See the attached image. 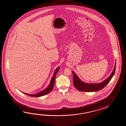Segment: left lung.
Listing matches in <instances>:
<instances>
[{"label":"left lung","mask_w":126,"mask_h":126,"mask_svg":"<svg viewBox=\"0 0 126 126\" xmlns=\"http://www.w3.org/2000/svg\"><path fill=\"white\" fill-rule=\"evenodd\" d=\"M116 69V63L115 64L114 68L113 70V71L110 75V77L107 78L106 80L103 81L102 82L99 83H94V84H90L84 82L80 80L78 78V76L72 71L73 74V85L75 88L78 90L81 91L85 92H94L99 91L104 88L112 78L113 76L115 73Z\"/></svg>","instance_id":"8db88e82"}]
</instances>
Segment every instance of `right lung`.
Instances as JSON below:
<instances>
[{
    "label": "right lung",
    "mask_w": 126,
    "mask_h": 126,
    "mask_svg": "<svg viewBox=\"0 0 126 126\" xmlns=\"http://www.w3.org/2000/svg\"><path fill=\"white\" fill-rule=\"evenodd\" d=\"M59 69V67H58L56 69V70L55 71V72H54L53 76L52 77V79H51L50 84L49 85V86L46 89L42 91H40V92L38 93L37 94H27V93H25L23 92V93L26 94H27V95L33 97H38L42 96L43 95H45L46 94H48L49 92H50L54 88V82H55V77H56L57 73L58 72Z\"/></svg>",
    "instance_id": "1"
}]
</instances>
